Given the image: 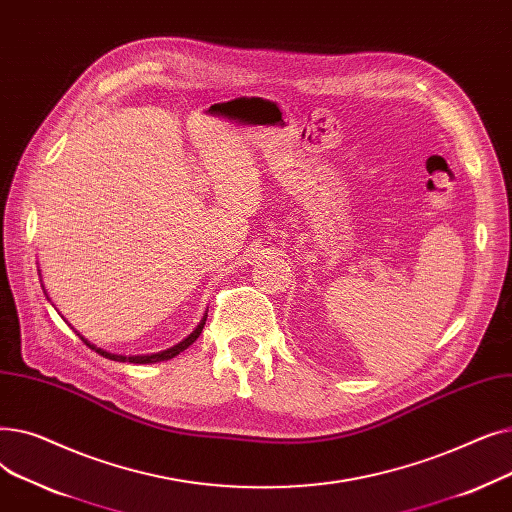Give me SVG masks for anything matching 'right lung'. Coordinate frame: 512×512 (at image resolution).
Listing matches in <instances>:
<instances>
[{
  "label": "right lung",
  "mask_w": 512,
  "mask_h": 512,
  "mask_svg": "<svg viewBox=\"0 0 512 512\" xmlns=\"http://www.w3.org/2000/svg\"><path fill=\"white\" fill-rule=\"evenodd\" d=\"M43 286V284H41ZM45 292V290H43ZM45 297H47V292H45ZM205 321H207V313L201 317V321H199V326L188 334L182 342H178V344H174V346H170L168 351H159V353H151V355H116V353H110V351H105V348H99L97 344H93L91 340H87L83 334L80 332H76L74 328V332H76V336L83 340L91 351H95L97 355H101V357H105V359H112V361H120V363H134V365H147V363H159V361H168V359H174L176 355H180L182 351H186L188 346H191L199 336H201V332H203V326H205Z\"/></svg>",
  "instance_id": "obj_1"
}]
</instances>
